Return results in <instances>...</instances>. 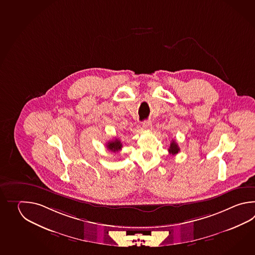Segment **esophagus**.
Returning <instances> with one entry per match:
<instances>
[{"mask_svg":"<svg viewBox=\"0 0 255 255\" xmlns=\"http://www.w3.org/2000/svg\"><path fill=\"white\" fill-rule=\"evenodd\" d=\"M142 127H143V128L146 130H149L152 128V122L150 120H147V121H145V122H143V124H142Z\"/></svg>","mask_w":255,"mask_h":255,"instance_id":"obj_1","label":"esophagus"}]
</instances>
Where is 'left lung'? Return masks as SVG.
<instances>
[{
  "label": "left lung",
  "mask_w": 255,
  "mask_h": 255,
  "mask_svg": "<svg viewBox=\"0 0 255 255\" xmlns=\"http://www.w3.org/2000/svg\"><path fill=\"white\" fill-rule=\"evenodd\" d=\"M179 152V147L178 146V144H177V142L175 140L171 141V143H170V146H169V148H168V153H169V155H172V156H175L176 154H178Z\"/></svg>",
  "instance_id": "obj_1"
}]
</instances>
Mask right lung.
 Returning <instances> with one entry per match:
<instances>
[{
  "mask_svg": "<svg viewBox=\"0 0 255 255\" xmlns=\"http://www.w3.org/2000/svg\"><path fill=\"white\" fill-rule=\"evenodd\" d=\"M107 147H108V149L110 150V151L117 153V152H120V150H121L122 143H121V141L119 138H115L113 140H110L109 142H108Z\"/></svg>",
  "mask_w": 255,
  "mask_h": 255,
  "instance_id": "add662e5",
  "label": "right lung"
}]
</instances>
